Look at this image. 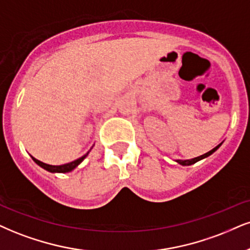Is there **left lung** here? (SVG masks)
<instances>
[{"label":"left lung","mask_w":250,"mask_h":250,"mask_svg":"<svg viewBox=\"0 0 250 250\" xmlns=\"http://www.w3.org/2000/svg\"><path fill=\"white\" fill-rule=\"evenodd\" d=\"M221 145H223V143L218 145V146H215L213 149H211V150H210V152H208V153L203 154V155H200V156H197V158H193V159H190V160H175V161H176L177 163H180L181 166H191V165H193V163H196V162L200 161V160H203V159L208 158V156H210L211 154H213V153L215 152V150H217L218 148H219V147L221 146Z\"/></svg>","instance_id":"1"}]
</instances>
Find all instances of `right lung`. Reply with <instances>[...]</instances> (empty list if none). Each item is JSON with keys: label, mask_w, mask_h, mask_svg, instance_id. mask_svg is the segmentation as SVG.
I'll use <instances>...</instances> for the list:
<instances>
[{"label": "right lung", "mask_w": 250, "mask_h": 250, "mask_svg": "<svg viewBox=\"0 0 250 250\" xmlns=\"http://www.w3.org/2000/svg\"><path fill=\"white\" fill-rule=\"evenodd\" d=\"M88 154H89V152L87 154H84V155H83V156H81V158L74 160V161L69 162V163H64V165H61V166L47 165V163H44V162L39 161V160L35 159V158H33V156H31V158H32L33 161H35L37 165L39 166V167H42V169H45V170H47V171H50V172H54V174H55V172H62V174H64V172H69V171L74 170V169L78 167L80 163L83 161V160L87 158Z\"/></svg>", "instance_id": "1"}]
</instances>
